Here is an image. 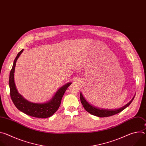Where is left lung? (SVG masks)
Here are the masks:
<instances>
[{"label": "left lung", "mask_w": 146, "mask_h": 146, "mask_svg": "<svg viewBox=\"0 0 146 146\" xmlns=\"http://www.w3.org/2000/svg\"><path fill=\"white\" fill-rule=\"evenodd\" d=\"M135 95L133 97L132 100L128 103L127 105L123 106V107L119 108L118 109H100L99 108L95 107L94 106L91 105L82 96V94L80 93V100L82 103V105L84 107V108L86 109L87 111H88L89 113L91 114L92 115L99 117H106L111 116L113 115H115L116 114H118L122 111L123 110H124L125 108H127L128 106H129L131 102L133 101Z\"/></svg>", "instance_id": "8db88e82"}]
</instances>
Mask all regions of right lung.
<instances>
[{
	"label": "right lung",
	"mask_w": 146,
	"mask_h": 146,
	"mask_svg": "<svg viewBox=\"0 0 146 146\" xmlns=\"http://www.w3.org/2000/svg\"><path fill=\"white\" fill-rule=\"evenodd\" d=\"M23 50L24 49L19 51L17 54L14 60L13 65L10 73L9 84L11 100L15 107L19 110L28 115L40 118H48L57 111L60 106L62 97L72 82H68L64 86L61 87L57 91L53 98L47 102L37 103L27 100L18 93L14 82V71L16 62L20 55L23 52Z\"/></svg>",
	"instance_id": "obj_1"
}]
</instances>
